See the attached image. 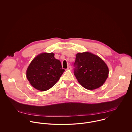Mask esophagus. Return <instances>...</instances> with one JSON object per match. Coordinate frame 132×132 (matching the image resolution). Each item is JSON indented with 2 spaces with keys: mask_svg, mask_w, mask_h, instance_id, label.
Wrapping results in <instances>:
<instances>
[{
  "mask_svg": "<svg viewBox=\"0 0 132 132\" xmlns=\"http://www.w3.org/2000/svg\"><path fill=\"white\" fill-rule=\"evenodd\" d=\"M72 67H71V66H69L68 67V68L67 69V70H72Z\"/></svg>",
  "mask_w": 132,
  "mask_h": 132,
  "instance_id": "34e87169",
  "label": "esophagus"
}]
</instances>
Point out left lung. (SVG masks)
I'll return each instance as SVG.
<instances>
[{
    "mask_svg": "<svg viewBox=\"0 0 132 132\" xmlns=\"http://www.w3.org/2000/svg\"><path fill=\"white\" fill-rule=\"evenodd\" d=\"M74 75L85 88L93 90L101 86L108 77L109 69L100 57L90 52L77 53L74 64Z\"/></svg>",
    "mask_w": 132,
    "mask_h": 132,
    "instance_id": "1",
    "label": "left lung"
}]
</instances>
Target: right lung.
<instances>
[{
	"mask_svg": "<svg viewBox=\"0 0 132 132\" xmlns=\"http://www.w3.org/2000/svg\"><path fill=\"white\" fill-rule=\"evenodd\" d=\"M64 70L53 53H43L36 57L26 71V77L36 89L46 91L59 80Z\"/></svg>",
	"mask_w": 132,
	"mask_h": 132,
	"instance_id": "obj_1",
	"label": "right lung"
}]
</instances>
